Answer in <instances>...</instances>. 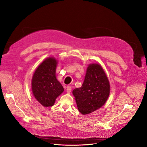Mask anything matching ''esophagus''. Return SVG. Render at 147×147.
Returning <instances> with one entry per match:
<instances>
[{
	"instance_id": "1",
	"label": "esophagus",
	"mask_w": 147,
	"mask_h": 147,
	"mask_svg": "<svg viewBox=\"0 0 147 147\" xmlns=\"http://www.w3.org/2000/svg\"><path fill=\"white\" fill-rule=\"evenodd\" d=\"M66 91H67V93H70L71 91V86H68L67 87Z\"/></svg>"
}]
</instances>
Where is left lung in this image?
Segmentation results:
<instances>
[{"mask_svg": "<svg viewBox=\"0 0 147 147\" xmlns=\"http://www.w3.org/2000/svg\"><path fill=\"white\" fill-rule=\"evenodd\" d=\"M110 88L102 67L97 64L89 65L82 87L73 90L79 111L85 115L101 107L109 98Z\"/></svg>", "mask_w": 147, "mask_h": 147, "instance_id": "8db88e82", "label": "left lung"}]
</instances>
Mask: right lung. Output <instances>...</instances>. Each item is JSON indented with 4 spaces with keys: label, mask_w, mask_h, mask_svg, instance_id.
<instances>
[{
    "label": "right lung",
    "mask_w": 147,
    "mask_h": 147,
    "mask_svg": "<svg viewBox=\"0 0 147 147\" xmlns=\"http://www.w3.org/2000/svg\"><path fill=\"white\" fill-rule=\"evenodd\" d=\"M57 64V60L54 58L46 59L38 67L33 76V95L44 107H52L56 98L64 91L55 76Z\"/></svg>",
    "instance_id": "right-lung-1"
}]
</instances>
